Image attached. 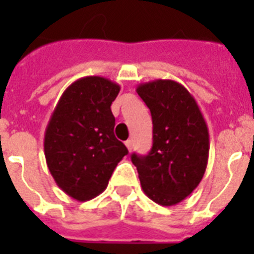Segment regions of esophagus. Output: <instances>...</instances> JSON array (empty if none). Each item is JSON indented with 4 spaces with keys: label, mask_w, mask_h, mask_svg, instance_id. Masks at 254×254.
Wrapping results in <instances>:
<instances>
[{
    "label": "esophagus",
    "mask_w": 254,
    "mask_h": 254,
    "mask_svg": "<svg viewBox=\"0 0 254 254\" xmlns=\"http://www.w3.org/2000/svg\"><path fill=\"white\" fill-rule=\"evenodd\" d=\"M125 146L127 147V150L131 151V149H133V142H131V139H127V141H125Z\"/></svg>",
    "instance_id": "obj_1"
}]
</instances>
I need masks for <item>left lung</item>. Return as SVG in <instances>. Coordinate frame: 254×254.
Listing matches in <instances>:
<instances>
[{
  "label": "left lung",
  "mask_w": 254,
  "mask_h": 254,
  "mask_svg": "<svg viewBox=\"0 0 254 254\" xmlns=\"http://www.w3.org/2000/svg\"><path fill=\"white\" fill-rule=\"evenodd\" d=\"M137 93L150 109L153 147L131 154L143 192L161 205H175L200 183L208 162L209 134L193 96L174 80L142 83Z\"/></svg>",
  "instance_id": "obj_1"
}]
</instances>
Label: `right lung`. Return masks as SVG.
<instances>
[{
	"label": "right lung",
	"mask_w": 254,
	"mask_h": 254,
	"mask_svg": "<svg viewBox=\"0 0 254 254\" xmlns=\"http://www.w3.org/2000/svg\"><path fill=\"white\" fill-rule=\"evenodd\" d=\"M119 92L120 85L109 79L81 77L63 92L46 127L47 167L57 185L79 201L103 192L127 154L113 133L111 105Z\"/></svg>",
	"instance_id": "obj_1"
}]
</instances>
